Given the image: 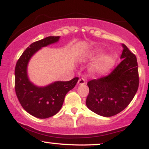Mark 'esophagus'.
Returning a JSON list of instances; mask_svg holds the SVG:
<instances>
[{"instance_id": "34e87169", "label": "esophagus", "mask_w": 149, "mask_h": 149, "mask_svg": "<svg viewBox=\"0 0 149 149\" xmlns=\"http://www.w3.org/2000/svg\"><path fill=\"white\" fill-rule=\"evenodd\" d=\"M78 84H79L80 85H84L85 83V78H80V79L78 80Z\"/></svg>"}]
</instances>
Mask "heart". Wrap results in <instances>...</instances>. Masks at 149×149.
I'll list each match as a JSON object with an SVG mask.
<instances>
[{"label": "heart", "mask_w": 149, "mask_h": 149, "mask_svg": "<svg viewBox=\"0 0 149 149\" xmlns=\"http://www.w3.org/2000/svg\"><path fill=\"white\" fill-rule=\"evenodd\" d=\"M100 51L97 52L96 54H94L90 55L91 58H95L101 54ZM116 58L115 56L112 54H109V55H104L101 57L100 59L94 63L93 69L98 73H104L109 71V69H111L113 65L116 63Z\"/></svg>", "instance_id": "obj_1"}]
</instances>
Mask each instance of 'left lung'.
<instances>
[{"instance_id":"1","label":"left lung","mask_w":149,"mask_h":149,"mask_svg":"<svg viewBox=\"0 0 149 149\" xmlns=\"http://www.w3.org/2000/svg\"><path fill=\"white\" fill-rule=\"evenodd\" d=\"M123 61L107 76L88 82L86 105L95 113L111 117L129 105L139 88L137 60L135 54L123 44Z\"/></svg>"}]
</instances>
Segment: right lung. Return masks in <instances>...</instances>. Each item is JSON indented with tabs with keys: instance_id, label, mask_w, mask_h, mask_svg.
I'll return each mask as SVG.
<instances>
[{
	"instance_id": "right-lung-1",
	"label": "right lung",
	"mask_w": 149,
	"mask_h": 149,
	"mask_svg": "<svg viewBox=\"0 0 149 149\" xmlns=\"http://www.w3.org/2000/svg\"><path fill=\"white\" fill-rule=\"evenodd\" d=\"M59 36H49L31 43L18 59L15 69V89L19 102L24 109L34 117L47 118L57 113L62 107L64 97L72 90L78 77L69 81H57L39 88L29 81L27 65L30 58L42 47L57 42Z\"/></svg>"
}]
</instances>
